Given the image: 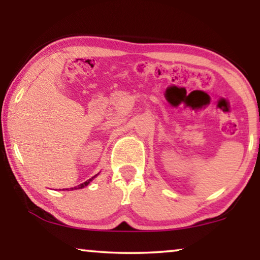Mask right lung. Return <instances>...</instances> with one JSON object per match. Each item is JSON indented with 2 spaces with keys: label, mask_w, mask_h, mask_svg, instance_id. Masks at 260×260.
<instances>
[{
  "label": "right lung",
  "mask_w": 260,
  "mask_h": 260,
  "mask_svg": "<svg viewBox=\"0 0 260 260\" xmlns=\"http://www.w3.org/2000/svg\"><path fill=\"white\" fill-rule=\"evenodd\" d=\"M94 177V176H93ZM93 177H91V179H88L87 181H85L84 183H81V184H79V186H76V187H73V188H71V189H80V188H84L85 186H87L88 183H90V181H92V179H93ZM67 190V189H66Z\"/></svg>",
  "instance_id": "obj_1"
}]
</instances>
